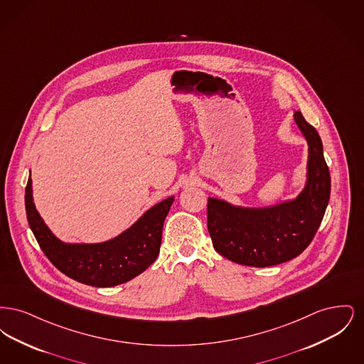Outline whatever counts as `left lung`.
<instances>
[{
	"label": "left lung",
	"mask_w": 364,
	"mask_h": 364,
	"mask_svg": "<svg viewBox=\"0 0 364 364\" xmlns=\"http://www.w3.org/2000/svg\"><path fill=\"white\" fill-rule=\"evenodd\" d=\"M309 143L307 183L299 196L264 208L232 206L208 198V228L218 254L232 262L266 267L300 255L322 223L330 198V172L316 129L294 112Z\"/></svg>",
	"instance_id": "left-lung-1"
}]
</instances>
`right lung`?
I'll use <instances>...</instances> for the list:
<instances>
[{"label": "right lung", "mask_w": 364, "mask_h": 364, "mask_svg": "<svg viewBox=\"0 0 364 364\" xmlns=\"http://www.w3.org/2000/svg\"><path fill=\"white\" fill-rule=\"evenodd\" d=\"M24 198L28 224L48 259L72 279L100 288L124 284L143 273L156 259L164 221L174 200L171 196L159 202L129 229L109 242L67 244L53 235L36 211L31 177H28Z\"/></svg>", "instance_id": "1"}]
</instances>
